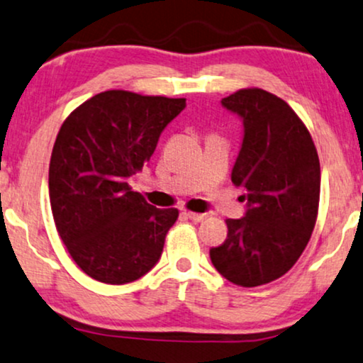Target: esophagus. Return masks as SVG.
I'll use <instances>...</instances> for the list:
<instances>
[{
  "label": "esophagus",
  "mask_w": 363,
  "mask_h": 363,
  "mask_svg": "<svg viewBox=\"0 0 363 363\" xmlns=\"http://www.w3.org/2000/svg\"><path fill=\"white\" fill-rule=\"evenodd\" d=\"M184 216L189 218V220L196 221V223H199V221H204L206 220V215H201V213H193V211H184Z\"/></svg>",
  "instance_id": "34e87169"
}]
</instances>
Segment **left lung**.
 Listing matches in <instances>:
<instances>
[{
	"instance_id": "obj_1",
	"label": "left lung",
	"mask_w": 363,
	"mask_h": 363,
	"mask_svg": "<svg viewBox=\"0 0 363 363\" xmlns=\"http://www.w3.org/2000/svg\"><path fill=\"white\" fill-rule=\"evenodd\" d=\"M243 120V142L231 181L247 213L226 220L228 237L209 250L230 282L257 287L282 277L298 262L316 225L321 170L311 133L284 99L259 87L221 99Z\"/></svg>"
}]
</instances>
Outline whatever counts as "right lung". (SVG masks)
<instances>
[{
  "label": "right lung",
  "instance_id": "obj_1",
  "mask_svg": "<svg viewBox=\"0 0 363 363\" xmlns=\"http://www.w3.org/2000/svg\"><path fill=\"white\" fill-rule=\"evenodd\" d=\"M184 108V98L111 89L60 126L49 167L52 215L72 260L96 281H137L159 262L179 211L148 204L128 181Z\"/></svg>",
  "mask_w": 363,
  "mask_h": 363
}]
</instances>
